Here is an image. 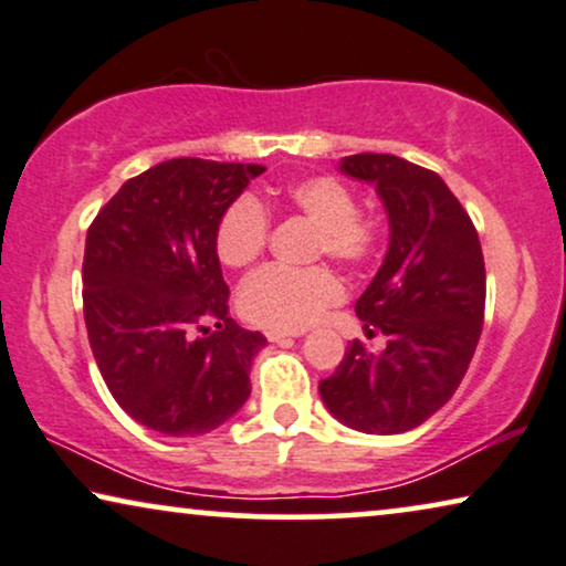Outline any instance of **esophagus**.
<instances>
[{"label": "esophagus", "instance_id": "1", "mask_svg": "<svg viewBox=\"0 0 566 566\" xmlns=\"http://www.w3.org/2000/svg\"><path fill=\"white\" fill-rule=\"evenodd\" d=\"M295 336H300V331H266V338L271 344H284V342H290V338H295Z\"/></svg>", "mask_w": 566, "mask_h": 566}]
</instances>
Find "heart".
Listing matches in <instances>:
<instances>
[{
    "label": "heart",
    "mask_w": 566,
    "mask_h": 566,
    "mask_svg": "<svg viewBox=\"0 0 566 566\" xmlns=\"http://www.w3.org/2000/svg\"><path fill=\"white\" fill-rule=\"evenodd\" d=\"M287 201L315 228V253L344 263L373 259L380 228L357 212V196L331 176H313L287 186ZM269 240V214L251 193L238 196L224 209L214 232L217 255L224 266L245 269L261 259ZM344 297V284L326 266H266L240 290V313L261 328L303 331Z\"/></svg>",
    "instance_id": "1"
}]
</instances>
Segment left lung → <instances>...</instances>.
<instances>
[{
  "mask_svg": "<svg viewBox=\"0 0 566 566\" xmlns=\"http://www.w3.org/2000/svg\"><path fill=\"white\" fill-rule=\"evenodd\" d=\"M338 170L373 184L388 214V251L354 305L380 354L354 342L321 380L326 409L365 434H401L461 386L484 326L486 271L471 217L437 172L396 155L342 157Z\"/></svg>",
  "mask_w": 566,
  "mask_h": 566,
  "instance_id": "1",
  "label": "left lung"
}]
</instances>
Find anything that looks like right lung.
I'll list each match as a JSON object with an SVG mask.
<instances>
[{"mask_svg": "<svg viewBox=\"0 0 566 566\" xmlns=\"http://www.w3.org/2000/svg\"><path fill=\"white\" fill-rule=\"evenodd\" d=\"M263 170L165 160L126 180L90 224L82 263L90 346L116 403L155 432L207 434L251 396L248 373L266 336L228 315L214 232Z\"/></svg>", "mask_w": 566, "mask_h": 566, "instance_id": "obj_1", "label": "right lung"}]
</instances>
